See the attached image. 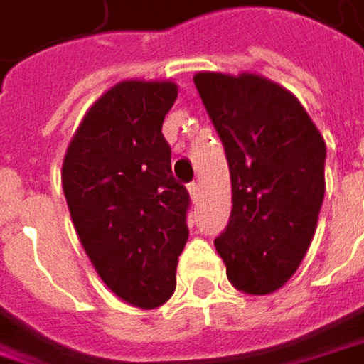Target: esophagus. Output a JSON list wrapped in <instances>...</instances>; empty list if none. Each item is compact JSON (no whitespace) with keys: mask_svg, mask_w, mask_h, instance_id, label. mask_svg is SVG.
<instances>
[{"mask_svg":"<svg viewBox=\"0 0 364 364\" xmlns=\"http://www.w3.org/2000/svg\"><path fill=\"white\" fill-rule=\"evenodd\" d=\"M187 189H189V196H191V200H193V202H198V200H200V196H202V191H200V185H198V183H189V185H187Z\"/></svg>","mask_w":364,"mask_h":364,"instance_id":"1","label":"esophagus"}]
</instances>
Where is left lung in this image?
Masks as SVG:
<instances>
[{
    "label": "left lung",
    "mask_w": 364,
    "mask_h": 364,
    "mask_svg": "<svg viewBox=\"0 0 364 364\" xmlns=\"http://www.w3.org/2000/svg\"><path fill=\"white\" fill-rule=\"evenodd\" d=\"M196 89L223 141L231 216L215 240L227 277L264 296L311 246L325 196V141L294 93L260 75L198 73Z\"/></svg>",
    "instance_id": "left-lung-1"
}]
</instances>
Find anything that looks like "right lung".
Returning a JSON list of instances; mask_svg holds the SVG:
<instances>
[{"mask_svg": "<svg viewBox=\"0 0 364 364\" xmlns=\"http://www.w3.org/2000/svg\"><path fill=\"white\" fill-rule=\"evenodd\" d=\"M171 81H120L81 120L62 162L73 225L102 281L139 309L164 304L177 285L189 193L171 171L162 122Z\"/></svg>", "mask_w": 364, "mask_h": 364, "instance_id": "add662e5", "label": "right lung"}]
</instances>
